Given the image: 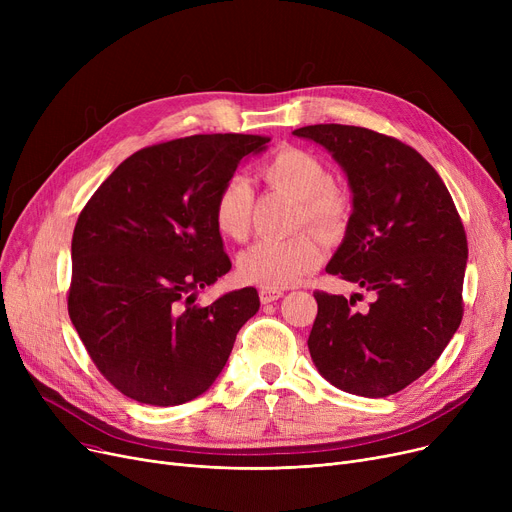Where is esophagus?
Wrapping results in <instances>:
<instances>
[{
    "label": "esophagus",
    "mask_w": 512,
    "mask_h": 512,
    "mask_svg": "<svg viewBox=\"0 0 512 512\" xmlns=\"http://www.w3.org/2000/svg\"><path fill=\"white\" fill-rule=\"evenodd\" d=\"M282 297H284V292H282V290H276V288H261V290H259V299H261L263 305L274 303V301H278V299H282Z\"/></svg>",
    "instance_id": "1"
}]
</instances>
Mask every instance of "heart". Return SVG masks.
Masks as SVG:
<instances>
[{
  "label": "heart",
  "mask_w": 512,
  "mask_h": 512,
  "mask_svg": "<svg viewBox=\"0 0 512 512\" xmlns=\"http://www.w3.org/2000/svg\"><path fill=\"white\" fill-rule=\"evenodd\" d=\"M265 180L301 199L303 220L338 228L346 215V203L332 186L328 168L317 157L301 149H282L263 166ZM253 188L245 176H232L218 193L213 220L218 230L232 240H242L249 232ZM321 259V240L313 232L292 238H259L238 257L242 280L284 288L299 282Z\"/></svg>",
  "instance_id": "1"
}]
</instances>
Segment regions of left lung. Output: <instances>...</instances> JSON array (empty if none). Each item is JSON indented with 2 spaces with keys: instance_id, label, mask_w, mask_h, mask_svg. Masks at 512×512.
<instances>
[{
  "instance_id": "left-lung-1",
  "label": "left lung",
  "mask_w": 512,
  "mask_h": 512,
  "mask_svg": "<svg viewBox=\"0 0 512 512\" xmlns=\"http://www.w3.org/2000/svg\"><path fill=\"white\" fill-rule=\"evenodd\" d=\"M324 147L353 193V213L326 272L373 292H315L309 353L324 378L351 394L384 398L432 367L463 319L467 236L438 172L409 145L361 126L292 132Z\"/></svg>"
}]
</instances>
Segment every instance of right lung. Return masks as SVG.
Instances as JSON below:
<instances>
[{"label": "right lung", "instance_id": "right-lung-1", "mask_svg": "<svg viewBox=\"0 0 512 512\" xmlns=\"http://www.w3.org/2000/svg\"><path fill=\"white\" fill-rule=\"evenodd\" d=\"M270 139L195 134L132 153L80 211L68 313L97 369L124 396L174 407L207 392L259 311L247 286L207 307L197 290L230 272L213 205Z\"/></svg>", "mask_w": 512, "mask_h": 512}]
</instances>
